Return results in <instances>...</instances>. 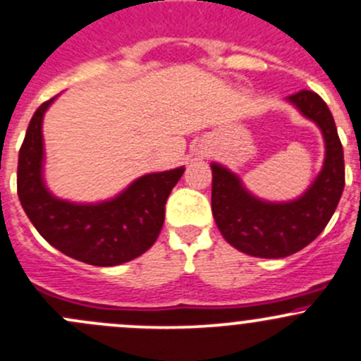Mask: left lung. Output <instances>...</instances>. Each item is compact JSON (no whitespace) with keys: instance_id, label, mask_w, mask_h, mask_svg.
I'll return each mask as SVG.
<instances>
[{"instance_id":"left-lung-1","label":"left lung","mask_w":361,"mask_h":361,"mask_svg":"<svg viewBox=\"0 0 361 361\" xmlns=\"http://www.w3.org/2000/svg\"><path fill=\"white\" fill-rule=\"evenodd\" d=\"M286 99L318 123L326 145L322 173L300 199L285 204L258 201L235 174L218 164L211 166L214 221L228 245L251 257L283 258L305 248L326 227L344 190V152L326 103L312 90Z\"/></svg>"}]
</instances>
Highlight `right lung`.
I'll return each mask as SVG.
<instances>
[{
    "label": "right lung",
    "instance_id": "right-lung-1",
    "mask_svg": "<svg viewBox=\"0 0 361 361\" xmlns=\"http://www.w3.org/2000/svg\"><path fill=\"white\" fill-rule=\"evenodd\" d=\"M52 101L35 111L19 152L17 194L25 214L45 241L75 260L111 267L140 257L157 241L166 201L185 169L141 176L108 202L59 201L42 180V120Z\"/></svg>",
    "mask_w": 361,
    "mask_h": 361
}]
</instances>
